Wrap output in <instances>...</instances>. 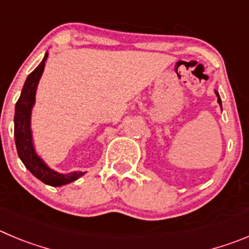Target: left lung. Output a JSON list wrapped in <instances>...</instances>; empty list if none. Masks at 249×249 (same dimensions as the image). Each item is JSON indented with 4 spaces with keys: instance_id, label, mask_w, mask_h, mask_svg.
<instances>
[{
    "instance_id": "8db88e82",
    "label": "left lung",
    "mask_w": 249,
    "mask_h": 249,
    "mask_svg": "<svg viewBox=\"0 0 249 249\" xmlns=\"http://www.w3.org/2000/svg\"><path fill=\"white\" fill-rule=\"evenodd\" d=\"M215 93H216V96H217V102H218V105H220V107H221V108H222V102H221L220 95H218V92H217V91H216V90H215Z\"/></svg>"
}]
</instances>
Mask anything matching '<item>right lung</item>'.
<instances>
[{
	"label": "right lung",
	"mask_w": 249,
	"mask_h": 249,
	"mask_svg": "<svg viewBox=\"0 0 249 249\" xmlns=\"http://www.w3.org/2000/svg\"><path fill=\"white\" fill-rule=\"evenodd\" d=\"M48 52L40 64L27 76L20 96L15 108V142L17 153L27 169L40 181L50 186H63L83 177L86 172H70L67 174L58 173L49 168L48 164L38 156L33 143L31 128L32 109L36 104V92L39 80L44 71Z\"/></svg>",
	"instance_id": "right-lung-1"
}]
</instances>
